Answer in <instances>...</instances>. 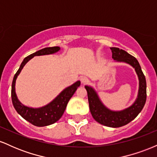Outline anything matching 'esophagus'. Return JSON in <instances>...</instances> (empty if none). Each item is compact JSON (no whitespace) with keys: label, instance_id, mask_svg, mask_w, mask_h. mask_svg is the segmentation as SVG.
<instances>
[{"label":"esophagus","instance_id":"obj_1","mask_svg":"<svg viewBox=\"0 0 157 157\" xmlns=\"http://www.w3.org/2000/svg\"><path fill=\"white\" fill-rule=\"evenodd\" d=\"M80 80H81V82H82V83H83V84L87 83V82H89V79H88L86 77H82V78L80 79Z\"/></svg>","mask_w":157,"mask_h":157}]
</instances>
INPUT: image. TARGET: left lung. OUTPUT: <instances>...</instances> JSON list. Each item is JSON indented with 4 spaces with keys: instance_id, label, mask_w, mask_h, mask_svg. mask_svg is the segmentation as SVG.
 <instances>
[{
    "instance_id": "left-lung-1",
    "label": "left lung",
    "mask_w": 157,
    "mask_h": 157,
    "mask_svg": "<svg viewBox=\"0 0 157 157\" xmlns=\"http://www.w3.org/2000/svg\"><path fill=\"white\" fill-rule=\"evenodd\" d=\"M111 49L113 60L127 63L131 65L136 70L140 80V89L136 101L132 105L123 111H110L102 105L92 88L89 86H85V88L88 93L89 109L93 118L97 122L103 125L111 128H119L127 125L134 120L143 109L147 97L146 80L141 69V66L134 56L119 48L111 47Z\"/></svg>"
}]
</instances>
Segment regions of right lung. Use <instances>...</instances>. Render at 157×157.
I'll list each match as a JSON object with an SVG mask.
<instances>
[{
  "mask_svg": "<svg viewBox=\"0 0 157 157\" xmlns=\"http://www.w3.org/2000/svg\"><path fill=\"white\" fill-rule=\"evenodd\" d=\"M59 50H60V47L58 46L47 47L27 56L24 58L22 63L21 64L19 69L16 72L14 76L13 80H12L11 96H12V104H13L15 110L23 118L29 122L32 125L38 126V127L52 125L60 120L62 115L63 114L68 101L76 91L77 88L80 86V81H77L75 83L71 85V86L66 88L56 97L53 101L48 104L47 105L40 108V109H32V108L26 107V106L23 105L18 101L15 91V81L17 75L21 72L25 64L34 56L49 55V54L55 53Z\"/></svg>",
  "mask_w": 157,
  "mask_h": 157,
  "instance_id": "right-lung-1",
  "label": "right lung"
}]
</instances>
